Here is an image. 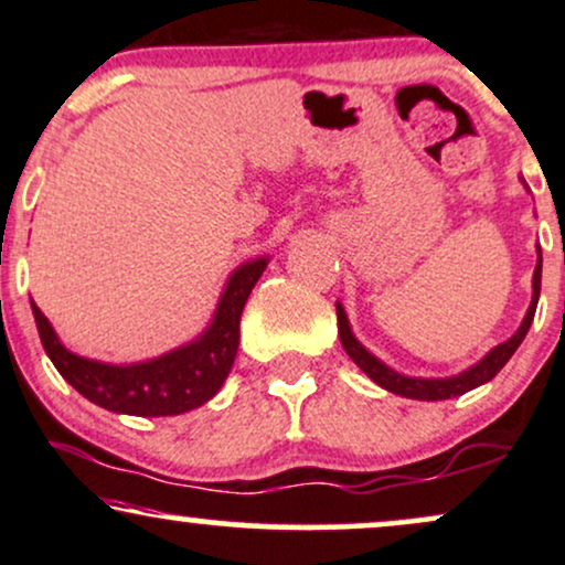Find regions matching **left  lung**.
Masks as SVG:
<instances>
[{"label":"left lung","instance_id":"8db88e82","mask_svg":"<svg viewBox=\"0 0 565 565\" xmlns=\"http://www.w3.org/2000/svg\"><path fill=\"white\" fill-rule=\"evenodd\" d=\"M526 184V182H523ZM540 288H542V248L536 245V267L532 277V303H529L526 317H523L521 328L515 330L513 335L508 338L505 343L494 347L487 356H481L473 367L462 370V373L449 375V377H413L402 375L396 370H391L386 362H381L373 351H367L356 341V335L351 333V324L347 311H343L341 301H335V315H338V335H341V347L347 349V354L354 360L356 367L362 370L370 381H375L377 386L391 391V394L407 396V399H420V402H441V399H455V396H462L466 391H473L489 383L492 377L505 367L510 356L515 354V349L521 347V341L526 338L529 328H532L536 301H540Z\"/></svg>","mask_w":565,"mask_h":565}]
</instances>
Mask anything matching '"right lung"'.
Listing matches in <instances>:
<instances>
[{
    "mask_svg": "<svg viewBox=\"0 0 565 565\" xmlns=\"http://www.w3.org/2000/svg\"><path fill=\"white\" fill-rule=\"evenodd\" d=\"M267 264L269 256L241 264L227 277L209 328L195 341L148 362L108 364L73 354L60 343L55 328L33 301L31 311L57 373L97 407L137 417L182 415L216 396L227 381L241 343L243 307Z\"/></svg>",
    "mask_w": 565,
    "mask_h": 565,
    "instance_id": "right-lung-1",
    "label": "right lung"
}]
</instances>
